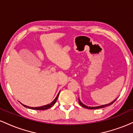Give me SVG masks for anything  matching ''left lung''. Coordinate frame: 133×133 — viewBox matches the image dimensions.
I'll return each instance as SVG.
<instances>
[{"instance_id":"1","label":"left lung","mask_w":133,"mask_h":133,"mask_svg":"<svg viewBox=\"0 0 133 133\" xmlns=\"http://www.w3.org/2000/svg\"><path fill=\"white\" fill-rule=\"evenodd\" d=\"M116 99H116L114 100V101H113L111 102V103H110L108 104H105V105H103V106H97V107H88V106H86V105L84 104H82V103H81V102L80 101V100H79V104L81 105V106L83 107V108H86V109H100V108H105V107L110 106V105L112 104L114 102H115V101L116 100Z\"/></svg>"}]
</instances>
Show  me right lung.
Returning <instances> with one entry per match:
<instances>
[{"mask_svg": "<svg viewBox=\"0 0 133 133\" xmlns=\"http://www.w3.org/2000/svg\"><path fill=\"white\" fill-rule=\"evenodd\" d=\"M59 94H57V97H56V99L53 101L52 102L51 104H49L47 105H45V106H41V107H37V108H32V107H29L27 106H25V105H24V104H22L24 106V107H25V108H29V109H35V110H45V109H49V108H51L52 106H54V104L55 103H56V101H57V98L58 97H59Z\"/></svg>", "mask_w": 133, "mask_h": 133, "instance_id": "1", "label": "right lung"}]
</instances>
